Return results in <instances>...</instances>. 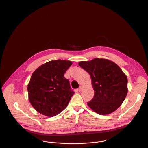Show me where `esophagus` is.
I'll list each match as a JSON object with an SVG mask.
<instances>
[{
	"mask_svg": "<svg viewBox=\"0 0 148 148\" xmlns=\"http://www.w3.org/2000/svg\"><path fill=\"white\" fill-rule=\"evenodd\" d=\"M82 86H80L79 87V88H78V91L80 92V91H82Z\"/></svg>",
	"mask_w": 148,
	"mask_h": 148,
	"instance_id": "obj_1",
	"label": "esophagus"
}]
</instances>
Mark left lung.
<instances>
[{
  "instance_id": "8db88e82",
  "label": "left lung",
  "mask_w": 148,
  "mask_h": 148,
  "mask_svg": "<svg viewBox=\"0 0 148 148\" xmlns=\"http://www.w3.org/2000/svg\"><path fill=\"white\" fill-rule=\"evenodd\" d=\"M78 65L90 74L94 90L88 107L103 115L116 110L128 93L127 77L121 69L111 60L98 58L80 61Z\"/></svg>"
}]
</instances>
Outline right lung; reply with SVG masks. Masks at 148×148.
Masks as SVG:
<instances>
[{
  "instance_id": "right-lung-1",
  "label": "right lung",
  "mask_w": 148,
  "mask_h": 148,
  "mask_svg": "<svg viewBox=\"0 0 148 148\" xmlns=\"http://www.w3.org/2000/svg\"><path fill=\"white\" fill-rule=\"evenodd\" d=\"M72 64L68 60H52L33 72L27 91L29 101L38 112L52 117L67 107L74 92L64 75Z\"/></svg>"
}]
</instances>
